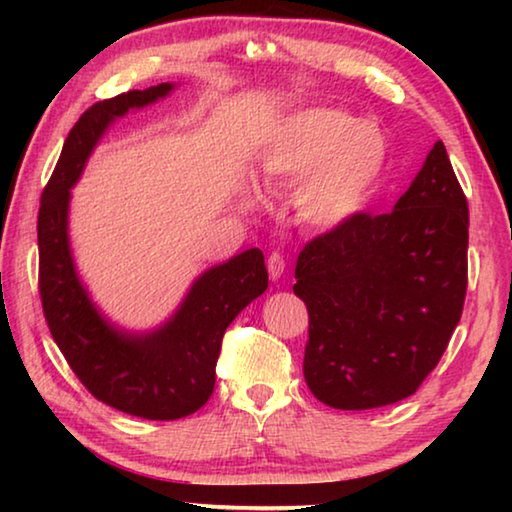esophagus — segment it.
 Returning a JSON list of instances; mask_svg holds the SVG:
<instances>
[{
    "label": "esophagus",
    "mask_w": 512,
    "mask_h": 512,
    "mask_svg": "<svg viewBox=\"0 0 512 512\" xmlns=\"http://www.w3.org/2000/svg\"><path fill=\"white\" fill-rule=\"evenodd\" d=\"M266 266H268V275H271L273 280H280L284 275V268H287V262H284V257L280 253H273L266 259Z\"/></svg>",
    "instance_id": "esophagus-1"
}]
</instances>
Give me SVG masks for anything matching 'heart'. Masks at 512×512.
Returning a JSON list of instances; mask_svg holds the SVG:
<instances>
[{
  "mask_svg": "<svg viewBox=\"0 0 512 512\" xmlns=\"http://www.w3.org/2000/svg\"><path fill=\"white\" fill-rule=\"evenodd\" d=\"M388 144L372 121L341 108H309L284 121L262 162L266 183H303L298 219L334 232L366 212L384 178Z\"/></svg>",
  "mask_w": 512,
  "mask_h": 512,
  "instance_id": "b5f03b06",
  "label": "heart"
}]
</instances>
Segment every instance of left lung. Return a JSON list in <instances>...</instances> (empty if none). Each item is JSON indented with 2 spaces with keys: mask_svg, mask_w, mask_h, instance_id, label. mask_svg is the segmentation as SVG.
Listing matches in <instances>:
<instances>
[{
  "mask_svg": "<svg viewBox=\"0 0 512 512\" xmlns=\"http://www.w3.org/2000/svg\"><path fill=\"white\" fill-rule=\"evenodd\" d=\"M467 228V198L436 142L391 212H363L300 250L302 370L320 402L363 411L418 391L463 314Z\"/></svg>",
  "mask_w": 512,
  "mask_h": 512,
  "instance_id": "left-lung-1",
  "label": "left lung"
}]
</instances>
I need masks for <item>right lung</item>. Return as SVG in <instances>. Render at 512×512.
<instances>
[{
    "mask_svg": "<svg viewBox=\"0 0 512 512\" xmlns=\"http://www.w3.org/2000/svg\"><path fill=\"white\" fill-rule=\"evenodd\" d=\"M171 90V83H160L85 110L67 135L38 212V284L51 336L97 400L144 420L185 418L210 400L225 329L268 287L262 250H244L205 271L176 314L146 334L110 325L83 289L67 237L69 189L112 121Z\"/></svg>",
    "mask_w": 512,
    "mask_h": 512,
    "instance_id": "add662e5",
    "label": "right lung"
}]
</instances>
